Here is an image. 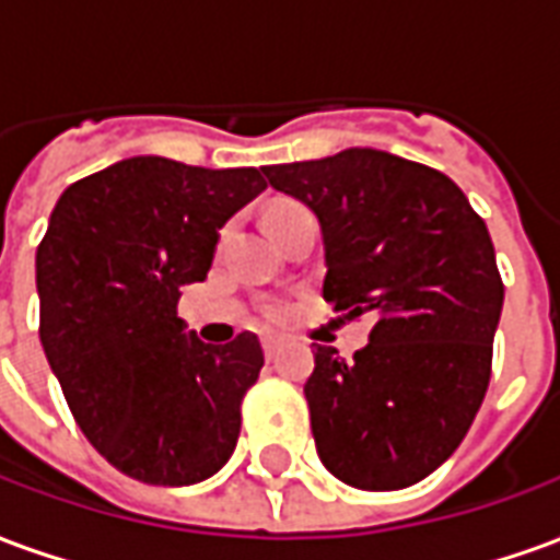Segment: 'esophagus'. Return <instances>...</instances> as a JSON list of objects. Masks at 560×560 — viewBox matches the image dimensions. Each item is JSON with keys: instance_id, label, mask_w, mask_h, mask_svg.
<instances>
[{"instance_id": "esophagus-1", "label": "esophagus", "mask_w": 560, "mask_h": 560, "mask_svg": "<svg viewBox=\"0 0 560 560\" xmlns=\"http://www.w3.org/2000/svg\"><path fill=\"white\" fill-rule=\"evenodd\" d=\"M260 348L267 353V360H276L281 351V341L276 339V336H264V339H260Z\"/></svg>"}]
</instances>
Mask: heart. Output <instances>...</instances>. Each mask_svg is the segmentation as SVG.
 Returning <instances> with one entry per match:
<instances>
[{"instance_id": "1", "label": "heart", "mask_w": 560, "mask_h": 560, "mask_svg": "<svg viewBox=\"0 0 560 560\" xmlns=\"http://www.w3.org/2000/svg\"><path fill=\"white\" fill-rule=\"evenodd\" d=\"M293 209H305L303 203H293V200H276V203H269L267 207V219H272V215H281V212H293ZM284 315H288V305L284 303H264L260 305V317L267 320V324H279V320H284Z\"/></svg>"}]
</instances>
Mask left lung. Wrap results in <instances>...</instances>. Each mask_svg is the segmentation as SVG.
<instances>
[{"instance_id":"8db88e82","label":"left lung","mask_w":560,"mask_h":560,"mask_svg":"<svg viewBox=\"0 0 560 560\" xmlns=\"http://www.w3.org/2000/svg\"><path fill=\"white\" fill-rule=\"evenodd\" d=\"M264 176L320 221L332 312L375 320L353 360L315 351L317 456L365 492L413 486L456 453L489 389L504 281L486 221L450 176L381 149Z\"/></svg>"}]
</instances>
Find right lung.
I'll return each mask as SVG.
<instances>
[{
  "mask_svg": "<svg viewBox=\"0 0 560 560\" xmlns=\"http://www.w3.org/2000/svg\"><path fill=\"white\" fill-rule=\"evenodd\" d=\"M264 188L257 167L138 155L68 185L50 212L35 252L44 353L80 432L135 480L191 486L236 446L260 341L209 348L176 305L207 279L221 224Z\"/></svg>",
  "mask_w": 560,
  "mask_h": 560,
  "instance_id": "1",
  "label": "right lung"
}]
</instances>
